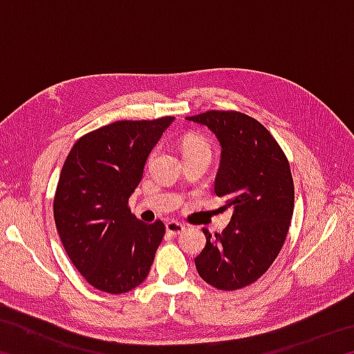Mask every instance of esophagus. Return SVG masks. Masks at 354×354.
I'll return each mask as SVG.
<instances>
[{
    "instance_id": "34e87169",
    "label": "esophagus",
    "mask_w": 354,
    "mask_h": 354,
    "mask_svg": "<svg viewBox=\"0 0 354 354\" xmlns=\"http://www.w3.org/2000/svg\"><path fill=\"white\" fill-rule=\"evenodd\" d=\"M165 230H167V232H169V234L178 236V234H181V232H184L185 226L183 223H179V221L171 220V221H169V223H165Z\"/></svg>"
}]
</instances>
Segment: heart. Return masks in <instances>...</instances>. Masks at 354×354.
I'll use <instances>...</instances> for the list:
<instances>
[{
	"label": "heart",
	"mask_w": 354,
	"mask_h": 354,
	"mask_svg": "<svg viewBox=\"0 0 354 354\" xmlns=\"http://www.w3.org/2000/svg\"><path fill=\"white\" fill-rule=\"evenodd\" d=\"M196 151H209V153H211V147H209L207 142L200 139V137L190 136L183 142V154L196 153Z\"/></svg>",
	"instance_id": "b5f03b06"
}]
</instances>
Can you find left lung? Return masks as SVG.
I'll use <instances>...</instances> for the list:
<instances>
[{
    "mask_svg": "<svg viewBox=\"0 0 354 354\" xmlns=\"http://www.w3.org/2000/svg\"><path fill=\"white\" fill-rule=\"evenodd\" d=\"M187 120L205 124L221 145L215 195L232 207L230 225L195 257L200 277L220 290H237L266 273L289 232L293 179L286 154L262 123L236 111H207Z\"/></svg>",
    "mask_w": 354,
    "mask_h": 354,
    "instance_id": "obj_1",
    "label": "left lung"
}]
</instances>
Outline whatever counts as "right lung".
<instances>
[{
  "label": "right lung",
  "mask_w": 354,
  "mask_h": 354,
  "mask_svg": "<svg viewBox=\"0 0 354 354\" xmlns=\"http://www.w3.org/2000/svg\"><path fill=\"white\" fill-rule=\"evenodd\" d=\"M173 117L122 120L82 136L59 176L55 221L70 261L95 289L124 293L148 277L165 226L143 223L128 200Z\"/></svg>",
  "instance_id": "1"
}]
</instances>
